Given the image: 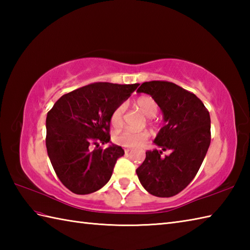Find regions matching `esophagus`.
<instances>
[{
  "mask_svg": "<svg viewBox=\"0 0 250 250\" xmlns=\"http://www.w3.org/2000/svg\"><path fill=\"white\" fill-rule=\"evenodd\" d=\"M131 151V148H125V153H128V152H130Z\"/></svg>",
  "mask_w": 250,
  "mask_h": 250,
  "instance_id": "esophagus-1",
  "label": "esophagus"
}]
</instances>
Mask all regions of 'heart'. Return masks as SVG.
<instances>
[{"label": "heart", "instance_id": "1", "mask_svg": "<svg viewBox=\"0 0 250 250\" xmlns=\"http://www.w3.org/2000/svg\"><path fill=\"white\" fill-rule=\"evenodd\" d=\"M135 104L143 113L147 117H155L158 113V104L155 100L148 95H142L137 98ZM122 113H124V105L120 104L116 106L111 111L109 121L113 126H119L122 122ZM149 137V132L147 130H133V129H124L117 131L113 136V140L118 145L124 147L135 148L141 146L143 143L146 142Z\"/></svg>", "mask_w": 250, "mask_h": 250}]
</instances>
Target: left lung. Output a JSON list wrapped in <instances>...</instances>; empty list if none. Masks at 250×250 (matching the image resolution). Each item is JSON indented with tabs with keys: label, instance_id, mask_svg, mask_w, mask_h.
Masks as SVG:
<instances>
[{
	"label": "left lung",
	"instance_id": "1",
	"mask_svg": "<svg viewBox=\"0 0 250 250\" xmlns=\"http://www.w3.org/2000/svg\"><path fill=\"white\" fill-rule=\"evenodd\" d=\"M136 92L151 95L166 124L153 143L160 149L146 151L136 174L148 192L169 198L183 191L198 173L210 144V117L195 94L169 82L152 81ZM168 150L170 155L162 152Z\"/></svg>",
	"mask_w": 250,
	"mask_h": 250
}]
</instances>
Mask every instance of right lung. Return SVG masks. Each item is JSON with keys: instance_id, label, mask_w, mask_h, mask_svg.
I'll return each instance as SVG.
<instances>
[{"instance_id": "add662e5", "label": "right lung", "mask_w": 250, "mask_h": 250, "mask_svg": "<svg viewBox=\"0 0 250 250\" xmlns=\"http://www.w3.org/2000/svg\"><path fill=\"white\" fill-rule=\"evenodd\" d=\"M139 83H95L57 101L46 118V147L57 176L76 194L95 192L108 183L117 159L125 155L110 144L109 117ZM110 143L106 148L101 145Z\"/></svg>"}]
</instances>
